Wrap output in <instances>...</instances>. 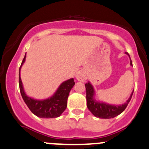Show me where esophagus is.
<instances>
[{
	"instance_id": "1",
	"label": "esophagus",
	"mask_w": 149,
	"mask_h": 149,
	"mask_svg": "<svg viewBox=\"0 0 149 149\" xmlns=\"http://www.w3.org/2000/svg\"><path fill=\"white\" fill-rule=\"evenodd\" d=\"M76 79L79 81H85L86 77L82 72H79L76 75Z\"/></svg>"
}]
</instances>
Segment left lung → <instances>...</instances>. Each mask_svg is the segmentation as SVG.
<instances>
[{
    "label": "left lung",
    "mask_w": 149,
    "mask_h": 149,
    "mask_svg": "<svg viewBox=\"0 0 149 149\" xmlns=\"http://www.w3.org/2000/svg\"><path fill=\"white\" fill-rule=\"evenodd\" d=\"M126 54L129 56L128 52H126ZM130 64L131 65H132V60L130 61ZM85 87L86 92H87L86 97H87V108L94 116H95L96 117L100 118V119H111V118L115 117L122 113L130 102L133 93H134V92H132L130 97L126 101V103H124V104L119 105V106H116V105H111L106 103L97 102L94 99V90L92 84L89 82H87V84H85Z\"/></svg>",
    "instance_id": "8db88e82"
}]
</instances>
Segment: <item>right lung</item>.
Instances as JSON below:
<instances>
[{
  "mask_svg": "<svg viewBox=\"0 0 149 149\" xmlns=\"http://www.w3.org/2000/svg\"><path fill=\"white\" fill-rule=\"evenodd\" d=\"M25 57H26V54L19 69V87L24 102L30 109V111L38 117L47 118V119L58 117L67 108L69 94L72 88L75 84L74 79L72 78L62 82L54 95L50 98L44 100H34L25 94L20 79V68L25 62Z\"/></svg>",
  "mask_w": 149,
  "mask_h": 149,
  "instance_id": "1",
  "label": "right lung"
}]
</instances>
